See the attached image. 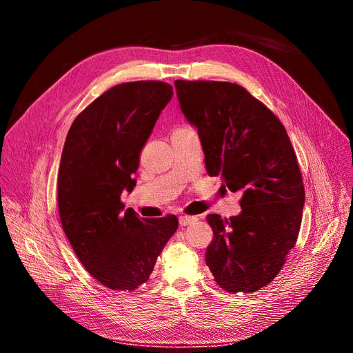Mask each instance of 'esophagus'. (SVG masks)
<instances>
[{
	"mask_svg": "<svg viewBox=\"0 0 353 353\" xmlns=\"http://www.w3.org/2000/svg\"><path fill=\"white\" fill-rule=\"evenodd\" d=\"M198 220V217H190V215H181V217L179 219V223H180V225H189V224H192V223H195Z\"/></svg>",
	"mask_w": 353,
	"mask_h": 353,
	"instance_id": "obj_1",
	"label": "esophagus"
}]
</instances>
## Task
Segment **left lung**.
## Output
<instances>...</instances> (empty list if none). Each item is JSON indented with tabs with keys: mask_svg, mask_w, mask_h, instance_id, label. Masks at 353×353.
<instances>
[{
	"mask_svg": "<svg viewBox=\"0 0 353 353\" xmlns=\"http://www.w3.org/2000/svg\"><path fill=\"white\" fill-rule=\"evenodd\" d=\"M186 120L198 130L210 176L242 192V212L210 214L214 239L205 263L219 286L251 293L267 286L296 243L305 189L286 129L242 86L176 81Z\"/></svg>",
	"mask_w": 353,
	"mask_h": 353,
	"instance_id": "left-lung-1",
	"label": "left lung"
}]
</instances>
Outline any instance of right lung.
Listing matches in <instances>:
<instances>
[{
    "mask_svg": "<svg viewBox=\"0 0 353 353\" xmlns=\"http://www.w3.org/2000/svg\"><path fill=\"white\" fill-rule=\"evenodd\" d=\"M172 97L173 88L158 81L112 86L74 119L64 142L63 230L89 274L112 290L148 281L179 227L176 215L139 219L120 201L136 186L141 150Z\"/></svg>",
    "mask_w": 353,
    "mask_h": 353,
    "instance_id": "add662e5",
    "label": "right lung"
}]
</instances>
